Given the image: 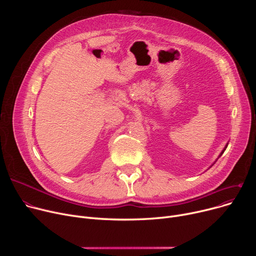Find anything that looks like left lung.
Masks as SVG:
<instances>
[{"mask_svg":"<svg viewBox=\"0 0 256 256\" xmlns=\"http://www.w3.org/2000/svg\"><path fill=\"white\" fill-rule=\"evenodd\" d=\"M227 145H228V144H226V146H225V147H224V150H222V152H221V154H220V156H222V154H223V152H225V150H226V147H227Z\"/></svg>","mask_w":256,"mask_h":256,"instance_id":"obj_1","label":"left lung"}]
</instances>
